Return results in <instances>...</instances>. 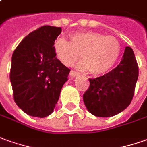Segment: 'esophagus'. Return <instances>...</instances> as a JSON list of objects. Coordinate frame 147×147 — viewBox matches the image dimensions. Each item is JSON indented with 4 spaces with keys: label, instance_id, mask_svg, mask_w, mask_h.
Segmentation results:
<instances>
[{
    "label": "esophagus",
    "instance_id": "obj_1",
    "mask_svg": "<svg viewBox=\"0 0 147 147\" xmlns=\"http://www.w3.org/2000/svg\"><path fill=\"white\" fill-rule=\"evenodd\" d=\"M70 74V76H71V77H73V78H75V77H78V76L80 75L79 73H77V72L73 71V70H71V71H70V74Z\"/></svg>",
    "mask_w": 147,
    "mask_h": 147
}]
</instances>
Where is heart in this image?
Returning a JSON list of instances; mask_svg holds the SVG:
<instances>
[{
	"mask_svg": "<svg viewBox=\"0 0 147 147\" xmlns=\"http://www.w3.org/2000/svg\"><path fill=\"white\" fill-rule=\"evenodd\" d=\"M53 49L57 58L69 66L79 58L77 65L81 70L90 69L92 74L99 75L111 69L121 53V45L113 36H104L94 32H78L70 35V41L63 37L56 39Z\"/></svg>",
	"mask_w": 147,
	"mask_h": 147,
	"instance_id": "b5f03b06",
	"label": "heart"
}]
</instances>
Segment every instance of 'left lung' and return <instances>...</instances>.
I'll return each instance as SVG.
<instances>
[{"instance_id": "8db88e82", "label": "left lung", "mask_w": 147, "mask_h": 147, "mask_svg": "<svg viewBox=\"0 0 147 147\" xmlns=\"http://www.w3.org/2000/svg\"><path fill=\"white\" fill-rule=\"evenodd\" d=\"M138 66L132 49L126 46L121 62L103 76L90 78L83 94L89 112L97 117H112L127 108L134 94Z\"/></svg>"}]
</instances>
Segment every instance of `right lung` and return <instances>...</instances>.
I'll return each instance as SVG.
<instances>
[{
	"instance_id": "add662e5",
	"label": "right lung",
	"mask_w": 147,
	"mask_h": 147,
	"mask_svg": "<svg viewBox=\"0 0 147 147\" xmlns=\"http://www.w3.org/2000/svg\"><path fill=\"white\" fill-rule=\"evenodd\" d=\"M61 27L44 25L30 33L12 56L10 82L16 104L33 117L52 114L70 69L57 58L53 43Z\"/></svg>"
}]
</instances>
